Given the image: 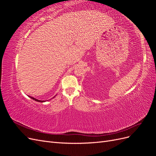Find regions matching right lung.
<instances>
[{
  "mask_svg": "<svg viewBox=\"0 0 156 156\" xmlns=\"http://www.w3.org/2000/svg\"><path fill=\"white\" fill-rule=\"evenodd\" d=\"M30 98H32V100H35V101H38V102H45V101H41V100H37V99H36V98H33V97H30V96H29ZM55 97H53V98H55Z\"/></svg>",
  "mask_w": 156,
  "mask_h": 156,
  "instance_id": "obj_1",
  "label": "right lung"
}]
</instances>
